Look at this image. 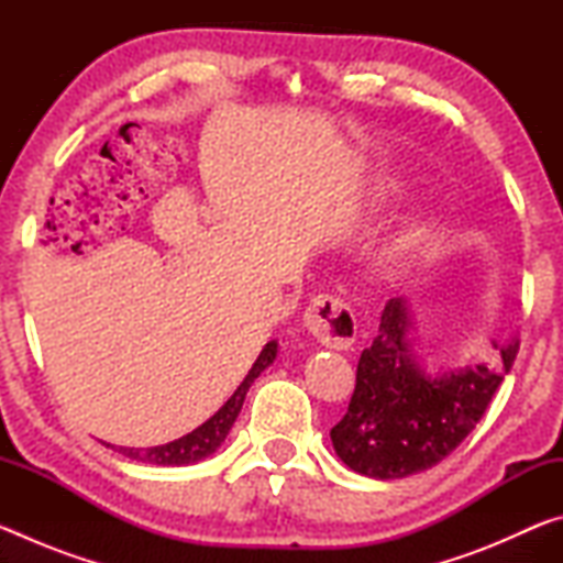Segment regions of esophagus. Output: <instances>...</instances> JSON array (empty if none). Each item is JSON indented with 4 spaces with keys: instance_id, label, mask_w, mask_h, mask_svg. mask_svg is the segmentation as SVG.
Masks as SVG:
<instances>
[{
    "instance_id": "esophagus-1",
    "label": "esophagus",
    "mask_w": 563,
    "mask_h": 563,
    "mask_svg": "<svg viewBox=\"0 0 563 563\" xmlns=\"http://www.w3.org/2000/svg\"><path fill=\"white\" fill-rule=\"evenodd\" d=\"M305 330L328 347H350L357 338V320L347 302L332 295H318L305 310Z\"/></svg>"
}]
</instances>
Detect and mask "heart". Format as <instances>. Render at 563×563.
Returning a JSON list of instances; mask_svg holds the SVG:
<instances>
[{"mask_svg":"<svg viewBox=\"0 0 563 563\" xmlns=\"http://www.w3.org/2000/svg\"><path fill=\"white\" fill-rule=\"evenodd\" d=\"M395 190H397L395 186L383 184V186H379L377 194H379V196H389V194H395ZM422 235H424V228L419 225V223H412L409 228H405L402 233L393 238V243H389V247L385 251V255H387L389 261H399V258H405V255H407L409 251H415V247L419 245V241H422Z\"/></svg>","mask_w":563,"mask_h":563,"instance_id":"obj_1","label":"heart"}]
</instances>
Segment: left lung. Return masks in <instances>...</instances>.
I'll use <instances>...</instances> for the list:
<instances>
[{
	"mask_svg": "<svg viewBox=\"0 0 563 563\" xmlns=\"http://www.w3.org/2000/svg\"><path fill=\"white\" fill-rule=\"evenodd\" d=\"M412 320L405 298L387 300L373 345L360 355L347 412L330 430L340 460L369 479H402L452 454L487 412L519 352V338L492 340L497 365L474 362L432 375L409 338Z\"/></svg>",
	"mask_w": 563,
	"mask_h": 563,
	"instance_id": "8db88e82",
	"label": "left lung"
}]
</instances>
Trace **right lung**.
Segmentation results:
<instances>
[{"label": "right lung", "mask_w": 563, "mask_h": 563, "mask_svg": "<svg viewBox=\"0 0 563 563\" xmlns=\"http://www.w3.org/2000/svg\"><path fill=\"white\" fill-rule=\"evenodd\" d=\"M275 357H278V340H271L268 345L261 350V355L253 362V367L247 369L245 379L238 385L233 397L228 399V402L218 409L211 419H208V422L196 427L190 434L180 437V440H174L168 444L148 446V450L119 446V452L123 456H129V460L158 464V466H186V464H196V462L206 460V456H211L218 446L225 442V437H228V432H231V427L235 422L238 412H241L247 389H251V385L255 383V377H258L265 367H271Z\"/></svg>", "instance_id": "add662e5"}]
</instances>
